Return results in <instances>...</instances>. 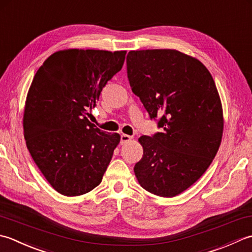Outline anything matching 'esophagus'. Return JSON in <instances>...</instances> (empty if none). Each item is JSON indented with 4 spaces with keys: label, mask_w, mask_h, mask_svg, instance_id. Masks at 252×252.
Here are the masks:
<instances>
[{
    "label": "esophagus",
    "mask_w": 252,
    "mask_h": 252,
    "mask_svg": "<svg viewBox=\"0 0 252 252\" xmlns=\"http://www.w3.org/2000/svg\"><path fill=\"white\" fill-rule=\"evenodd\" d=\"M132 137L129 135H126V133H122L121 135V145H125L128 141H130Z\"/></svg>",
    "instance_id": "1"
}]
</instances>
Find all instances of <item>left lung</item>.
<instances>
[{
  "label": "left lung",
  "instance_id": "obj_1",
  "mask_svg": "<svg viewBox=\"0 0 252 252\" xmlns=\"http://www.w3.org/2000/svg\"><path fill=\"white\" fill-rule=\"evenodd\" d=\"M131 90L161 131L141 136V160L133 171L143 189L175 197L207 171L222 140L223 111L210 71L176 50L130 51Z\"/></svg>",
  "mask_w": 252,
  "mask_h": 252
}]
</instances>
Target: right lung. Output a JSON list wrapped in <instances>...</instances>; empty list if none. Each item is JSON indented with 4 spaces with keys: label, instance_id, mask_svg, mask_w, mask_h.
<instances>
[{
    "label": "right lung",
    "instance_id": "add662e5",
    "mask_svg": "<svg viewBox=\"0 0 252 252\" xmlns=\"http://www.w3.org/2000/svg\"><path fill=\"white\" fill-rule=\"evenodd\" d=\"M125 55L126 51H59L33 77L24 112L26 145L43 176L64 196L95 188L121 140L88 117Z\"/></svg>",
    "mask_w": 252,
    "mask_h": 252
}]
</instances>
